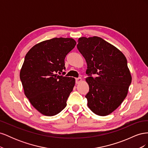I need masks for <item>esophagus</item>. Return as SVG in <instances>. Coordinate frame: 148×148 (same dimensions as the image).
I'll list each match as a JSON object with an SVG mask.
<instances>
[{"instance_id": "1", "label": "esophagus", "mask_w": 148, "mask_h": 148, "mask_svg": "<svg viewBox=\"0 0 148 148\" xmlns=\"http://www.w3.org/2000/svg\"><path fill=\"white\" fill-rule=\"evenodd\" d=\"M82 82V78H76V83L77 84H78L79 83H81Z\"/></svg>"}]
</instances>
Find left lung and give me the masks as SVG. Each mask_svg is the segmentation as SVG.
I'll return each mask as SVG.
<instances>
[{
	"label": "left lung",
	"mask_w": 148,
	"mask_h": 148,
	"mask_svg": "<svg viewBox=\"0 0 148 148\" xmlns=\"http://www.w3.org/2000/svg\"><path fill=\"white\" fill-rule=\"evenodd\" d=\"M78 42L77 48L88 65V106L96 115H109L122 104L132 83L126 57L99 37L79 38ZM92 74L97 77H92Z\"/></svg>",
	"instance_id": "obj_1"
}]
</instances>
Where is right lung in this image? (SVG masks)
<instances>
[{"label":"right lung","instance_id":"obj_1","mask_svg":"<svg viewBox=\"0 0 148 148\" xmlns=\"http://www.w3.org/2000/svg\"><path fill=\"white\" fill-rule=\"evenodd\" d=\"M76 44L72 38H55L36 44L25 56L20 78L25 96L42 115H57L66 106L75 79L57 73L65 69V58Z\"/></svg>","mask_w":148,"mask_h":148}]
</instances>
